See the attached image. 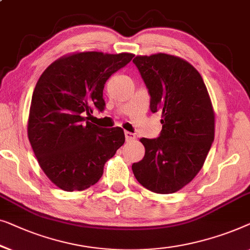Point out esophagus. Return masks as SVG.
Segmentation results:
<instances>
[{"label":"esophagus","instance_id":"esophagus-1","mask_svg":"<svg viewBox=\"0 0 250 250\" xmlns=\"http://www.w3.org/2000/svg\"><path fill=\"white\" fill-rule=\"evenodd\" d=\"M125 140L128 143L129 142H132V140H135V138H136L135 135H133V133L130 132V131H125Z\"/></svg>","mask_w":250,"mask_h":250}]
</instances>
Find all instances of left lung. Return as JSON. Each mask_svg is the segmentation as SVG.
<instances>
[{"instance_id": "left-lung-1", "label": "left lung", "mask_w": 250, "mask_h": 250, "mask_svg": "<svg viewBox=\"0 0 250 250\" xmlns=\"http://www.w3.org/2000/svg\"><path fill=\"white\" fill-rule=\"evenodd\" d=\"M162 113L159 138H142L145 156L132 164L137 181L157 194H173L203 167L215 132V114L200 73L179 56L157 53L133 59Z\"/></svg>"}]
</instances>
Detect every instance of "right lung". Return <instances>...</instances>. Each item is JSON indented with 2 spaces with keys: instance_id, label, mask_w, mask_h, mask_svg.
<instances>
[{
  "instance_id": "obj_1",
  "label": "right lung",
  "mask_w": 250,
  "mask_h": 250,
  "mask_svg": "<svg viewBox=\"0 0 250 250\" xmlns=\"http://www.w3.org/2000/svg\"><path fill=\"white\" fill-rule=\"evenodd\" d=\"M131 53L76 52L48 65L35 87L28 138L46 177L65 191L85 190L125 144L120 126L100 128L83 114L104 110L106 80L131 61Z\"/></svg>"
}]
</instances>
